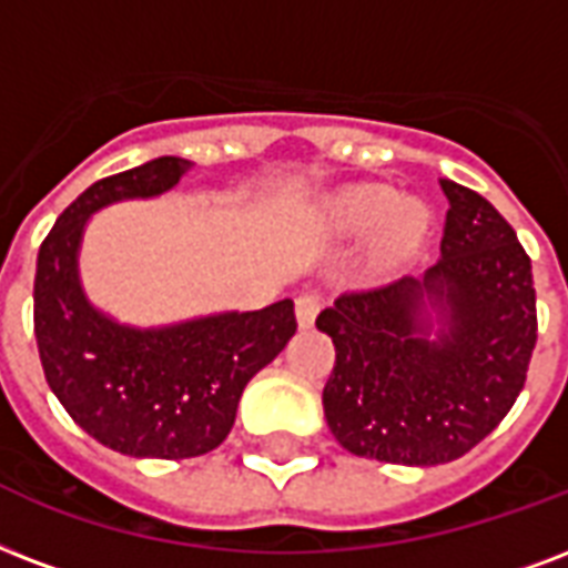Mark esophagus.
I'll list each match as a JSON object with an SVG mask.
<instances>
[{
    "label": "esophagus",
    "instance_id": "34e87169",
    "mask_svg": "<svg viewBox=\"0 0 568 568\" xmlns=\"http://www.w3.org/2000/svg\"><path fill=\"white\" fill-rule=\"evenodd\" d=\"M322 292H303L297 294V301H294V313H297V324L301 327H310L315 322V315L322 310Z\"/></svg>",
    "mask_w": 568,
    "mask_h": 568
}]
</instances>
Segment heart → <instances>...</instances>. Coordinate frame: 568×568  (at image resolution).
I'll return each mask as SVG.
<instances>
[{
  "mask_svg": "<svg viewBox=\"0 0 568 568\" xmlns=\"http://www.w3.org/2000/svg\"><path fill=\"white\" fill-rule=\"evenodd\" d=\"M331 226L345 235H366L381 229L378 253L387 262H399L417 253L428 229L426 207L402 202L387 187H357L342 193L331 205Z\"/></svg>",
  "mask_w": 568,
  "mask_h": 568,
  "instance_id": "b5f03b06",
  "label": "heart"
}]
</instances>
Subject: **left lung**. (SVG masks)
<instances>
[{"instance_id": "left-lung-1", "label": "left lung", "mask_w": 568, "mask_h": 568, "mask_svg": "<svg viewBox=\"0 0 568 568\" xmlns=\"http://www.w3.org/2000/svg\"><path fill=\"white\" fill-rule=\"evenodd\" d=\"M440 190L438 265L339 294L315 318L336 348L324 417L354 456L419 467L462 458L525 389L539 327L530 258L488 199L449 179ZM426 300L445 313L435 343Z\"/></svg>"}]
</instances>
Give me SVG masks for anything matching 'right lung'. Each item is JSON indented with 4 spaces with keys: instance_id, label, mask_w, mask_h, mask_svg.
<instances>
[{
    "instance_id": "right-lung-1",
    "label": "right lung",
    "mask_w": 568,
    "mask_h": 568,
    "mask_svg": "<svg viewBox=\"0 0 568 568\" xmlns=\"http://www.w3.org/2000/svg\"><path fill=\"white\" fill-rule=\"evenodd\" d=\"M190 160L158 158L94 181L55 220L38 250L34 339L43 375L64 410L103 447L133 458H196L235 423L246 381L297 331L294 303L133 331L82 297L77 246L98 207L175 187Z\"/></svg>"
}]
</instances>
